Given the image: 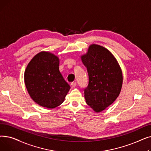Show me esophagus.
Masks as SVG:
<instances>
[{
	"label": "esophagus",
	"mask_w": 151,
	"mask_h": 151,
	"mask_svg": "<svg viewBox=\"0 0 151 151\" xmlns=\"http://www.w3.org/2000/svg\"><path fill=\"white\" fill-rule=\"evenodd\" d=\"M71 86L73 87V88H75V87L76 86V82H74V83H72L71 84Z\"/></svg>",
	"instance_id": "34e87169"
}]
</instances>
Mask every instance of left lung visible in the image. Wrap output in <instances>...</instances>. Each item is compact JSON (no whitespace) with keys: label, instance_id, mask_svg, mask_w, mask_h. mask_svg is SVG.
<instances>
[{"label":"left lung","instance_id":"1","mask_svg":"<svg viewBox=\"0 0 151 151\" xmlns=\"http://www.w3.org/2000/svg\"><path fill=\"white\" fill-rule=\"evenodd\" d=\"M81 59L88 70L89 84L84 89L86 102L96 113L111 105L119 95L123 82L119 63L106 47L91 44Z\"/></svg>","mask_w":151,"mask_h":151}]
</instances>
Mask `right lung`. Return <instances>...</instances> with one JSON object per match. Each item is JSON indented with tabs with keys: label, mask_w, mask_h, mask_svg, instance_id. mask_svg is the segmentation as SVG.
Returning a JSON list of instances; mask_svg holds the SVG:
<instances>
[{
	"label": "right lung",
	"mask_w": 151,
	"mask_h": 151,
	"mask_svg": "<svg viewBox=\"0 0 151 151\" xmlns=\"http://www.w3.org/2000/svg\"><path fill=\"white\" fill-rule=\"evenodd\" d=\"M59 62L57 55L41 51L27 65L24 76L26 88L40 106L49 109L59 106L70 89L60 72Z\"/></svg>",
	"instance_id": "add662e5"
}]
</instances>
